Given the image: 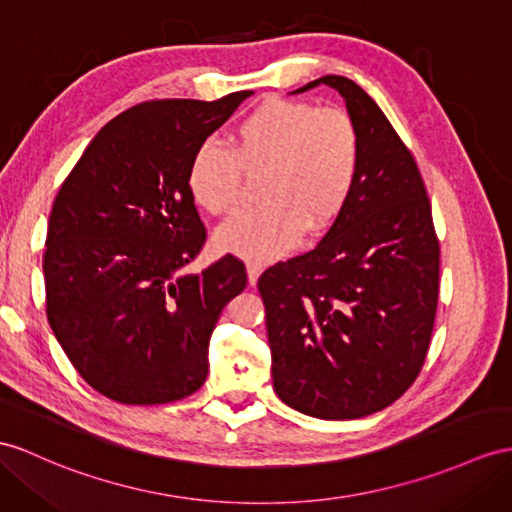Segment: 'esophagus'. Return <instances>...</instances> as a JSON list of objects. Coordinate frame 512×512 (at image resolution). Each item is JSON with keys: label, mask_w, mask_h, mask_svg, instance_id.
<instances>
[{"label": "esophagus", "mask_w": 512, "mask_h": 512, "mask_svg": "<svg viewBox=\"0 0 512 512\" xmlns=\"http://www.w3.org/2000/svg\"><path fill=\"white\" fill-rule=\"evenodd\" d=\"M260 273H263V267L256 265V263H249L247 265V282L254 286L258 282V278H260Z\"/></svg>", "instance_id": "esophagus-1"}]
</instances>
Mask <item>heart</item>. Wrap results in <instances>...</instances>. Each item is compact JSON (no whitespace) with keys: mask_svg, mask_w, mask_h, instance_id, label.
Instances as JSON below:
<instances>
[{"mask_svg":"<svg viewBox=\"0 0 512 512\" xmlns=\"http://www.w3.org/2000/svg\"><path fill=\"white\" fill-rule=\"evenodd\" d=\"M232 152L208 139L186 171L189 193L210 215L241 206L243 169L267 171L263 206L226 223L217 247L254 263L289 254L304 232L321 234L341 217L358 180L363 141L343 108L269 97L230 134Z\"/></svg>","mask_w":512,"mask_h":512,"instance_id":"b5f03b06","label":"heart"}]
</instances>
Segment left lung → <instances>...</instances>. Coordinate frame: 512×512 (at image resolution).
Here are the masks:
<instances>
[{
    "label": "left lung",
    "mask_w": 512,
    "mask_h": 512,
    "mask_svg": "<svg viewBox=\"0 0 512 512\" xmlns=\"http://www.w3.org/2000/svg\"><path fill=\"white\" fill-rule=\"evenodd\" d=\"M363 141L358 180L315 249L258 278L267 313L273 391L317 419L378 413L415 382L439 299V241L417 162L380 106L343 76Z\"/></svg>",
    "instance_id": "8db88e82"
}]
</instances>
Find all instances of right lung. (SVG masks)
Instances as JSON below:
<instances>
[{"label":"right lung","instance_id":"obj_1","mask_svg":"<svg viewBox=\"0 0 512 512\" xmlns=\"http://www.w3.org/2000/svg\"><path fill=\"white\" fill-rule=\"evenodd\" d=\"M249 95L132 106L95 134L54 199L47 321L71 365L110 400L169 404L206 380L210 334L247 273L230 254L184 271L206 241L186 171Z\"/></svg>","mask_w":512,"mask_h":512}]
</instances>
